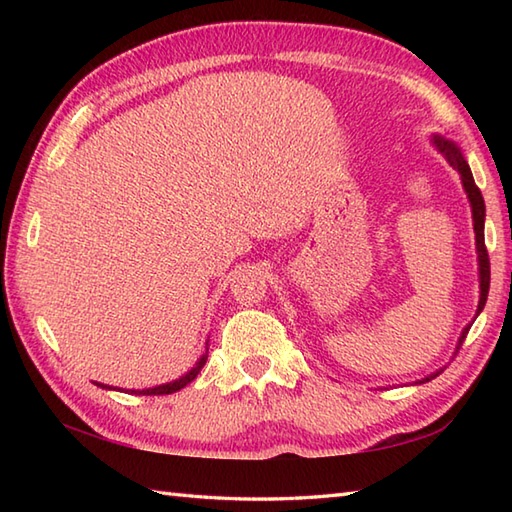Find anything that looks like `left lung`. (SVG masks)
I'll use <instances>...</instances> for the list:
<instances>
[{
    "label": "left lung",
    "instance_id": "8db88e82",
    "mask_svg": "<svg viewBox=\"0 0 512 512\" xmlns=\"http://www.w3.org/2000/svg\"><path fill=\"white\" fill-rule=\"evenodd\" d=\"M431 143L436 145V149L440 151V154L447 158L449 165L460 173V180H462V187H464V193L466 198H469V204H471V213H473V231H475V253H477V273H480V301H477V312L473 321L480 317V312L484 310L486 306V297H488V286H491V262H488V253H486V246H484V220H486V206H484V198H482V191L477 189V184L473 180V173H471V167L469 162H466V158L462 156L460 147L453 143V140L444 138L440 134H433L431 136ZM473 321L466 325V328L462 330L460 339H458V345H455V352L460 350L466 334H469ZM453 352V354H455ZM438 374H442V369H436V372L424 376L420 380H416V385L420 383H429L431 378H436Z\"/></svg>",
    "mask_w": 512,
    "mask_h": 512
}]
</instances>
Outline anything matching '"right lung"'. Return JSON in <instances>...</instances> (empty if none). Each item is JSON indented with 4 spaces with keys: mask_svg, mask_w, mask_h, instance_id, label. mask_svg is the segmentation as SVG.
Wrapping results in <instances>:
<instances>
[{
    "mask_svg": "<svg viewBox=\"0 0 512 512\" xmlns=\"http://www.w3.org/2000/svg\"><path fill=\"white\" fill-rule=\"evenodd\" d=\"M206 345H209V341H206ZM206 356H209V347H206L204 354L198 358V363H195V365L189 369L187 374L180 376V378H176V380H171V383L156 385V387H147V389H125V394H136V396H165V394H176V391H180L182 387H187V385L191 383V380L200 374V369H202V367H204V363H206ZM94 385H96V387H103V389L123 391V389L112 387V385L96 383V380H94Z\"/></svg>",
    "mask_w": 512,
    "mask_h": 512,
    "instance_id": "right-lung-1",
    "label": "right lung"
}]
</instances>
